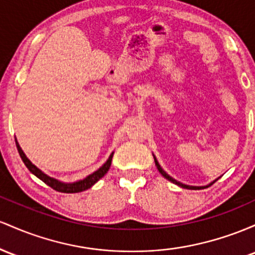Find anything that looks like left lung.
<instances>
[{"label": "left lung", "instance_id": "1", "mask_svg": "<svg viewBox=\"0 0 255 255\" xmlns=\"http://www.w3.org/2000/svg\"><path fill=\"white\" fill-rule=\"evenodd\" d=\"M153 156H154V155H153ZM154 161H155V166H156V168H158V170H159V172L161 173L162 176H164L166 179H168V181H170V182L174 183V184H177V185H178V187H181V188H184V189H193V190H200V189H205V188H208V187H211V185H212L213 183L216 182L217 179H218V178H217V179H214V181H213V182H211L210 184H207V185H201V187H196V185H187V184H183V183L178 182V181H176V179L172 178V177H171L170 174H167V173L165 172L164 170H162V167H161V166H160V164H159V162H158V160H156L155 156H154Z\"/></svg>", "mask_w": 255, "mask_h": 255}]
</instances>
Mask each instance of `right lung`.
<instances>
[{"label":"right lung","instance_id":"add662e5","mask_svg":"<svg viewBox=\"0 0 255 255\" xmlns=\"http://www.w3.org/2000/svg\"><path fill=\"white\" fill-rule=\"evenodd\" d=\"M15 143H16V148H18V151L20 154V158H21L22 161H24L25 166H26L31 173L35 174L37 178H39L41 181L44 182L45 184L49 185V187L53 188L54 190L60 191V193H68V194L70 193H81V191L89 189V188L93 187L96 182H99L100 179H101L102 177H104L105 174L108 172V170H110L111 162H112V158H113V154H114V151H112V154H111L110 158L107 159V161H106L105 164L99 168V170H96L95 172L89 174V176H87L85 178L79 179V181L72 182V183H65V182L59 181V179L53 178V177L48 176V174H45L42 170H39V168L37 167L36 165H33L32 162L30 161V159L25 155L24 150L21 149V147L19 145L16 138H15Z\"/></svg>","mask_w":255,"mask_h":255}]
</instances>
